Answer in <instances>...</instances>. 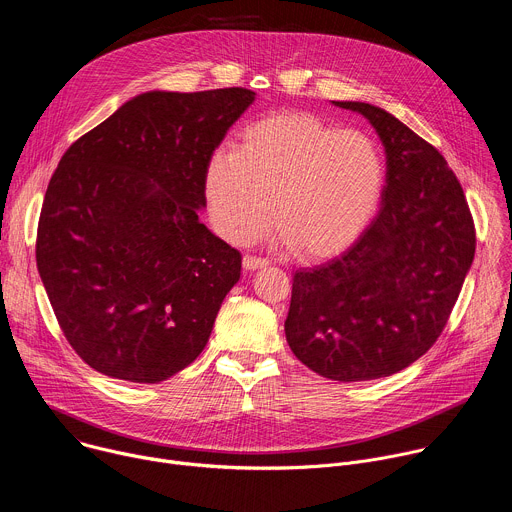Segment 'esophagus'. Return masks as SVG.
Here are the masks:
<instances>
[{"label":"esophagus","instance_id":"esophagus-1","mask_svg":"<svg viewBox=\"0 0 512 512\" xmlns=\"http://www.w3.org/2000/svg\"><path fill=\"white\" fill-rule=\"evenodd\" d=\"M269 261L267 259H261V257H255V255H245L243 257V267L247 271H255V269H261V267H267Z\"/></svg>","mask_w":512,"mask_h":512}]
</instances>
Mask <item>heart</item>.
<instances>
[{
    "mask_svg": "<svg viewBox=\"0 0 512 512\" xmlns=\"http://www.w3.org/2000/svg\"><path fill=\"white\" fill-rule=\"evenodd\" d=\"M385 160L373 137L308 113L251 123L239 150H216L204 168V198L216 231L247 245L275 218L279 239L308 257H330L369 227L385 190Z\"/></svg>",
    "mask_w": 512,
    "mask_h": 512,
    "instance_id": "1",
    "label": "heart"
}]
</instances>
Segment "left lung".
Here are the masks:
<instances>
[{
	"label": "left lung",
	"mask_w": 512,
	"mask_h": 512,
	"mask_svg": "<svg viewBox=\"0 0 512 512\" xmlns=\"http://www.w3.org/2000/svg\"><path fill=\"white\" fill-rule=\"evenodd\" d=\"M332 103L375 127L385 190L342 255L296 271L285 338L314 373L354 383L395 375L433 346L474 261L476 233L464 190L431 143L381 107Z\"/></svg>",
	"instance_id": "left-lung-1"
}]
</instances>
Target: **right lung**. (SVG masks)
I'll return each instance as SVG.
<instances>
[{
  "instance_id": "add662e5",
  "label": "right lung",
  "mask_w": 512,
  "mask_h": 512,
  "mask_svg": "<svg viewBox=\"0 0 512 512\" xmlns=\"http://www.w3.org/2000/svg\"><path fill=\"white\" fill-rule=\"evenodd\" d=\"M255 101L249 89L150 91L62 156L36 263L75 352L127 383H160L204 350L241 253L200 221L204 168Z\"/></svg>"
}]
</instances>
